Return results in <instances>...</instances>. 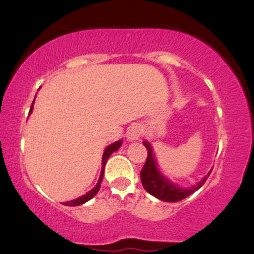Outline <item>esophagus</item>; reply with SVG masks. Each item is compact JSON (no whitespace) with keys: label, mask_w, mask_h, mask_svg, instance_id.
<instances>
[{"label":"esophagus","mask_w":254,"mask_h":254,"mask_svg":"<svg viewBox=\"0 0 254 254\" xmlns=\"http://www.w3.org/2000/svg\"><path fill=\"white\" fill-rule=\"evenodd\" d=\"M127 137L129 141H137L142 137V129L139 125H131L127 131Z\"/></svg>","instance_id":"esophagus-1"}]
</instances>
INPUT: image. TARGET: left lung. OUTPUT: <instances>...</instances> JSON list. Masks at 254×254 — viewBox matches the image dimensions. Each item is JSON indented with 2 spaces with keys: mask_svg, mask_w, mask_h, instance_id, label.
Masks as SVG:
<instances>
[{
  "mask_svg": "<svg viewBox=\"0 0 254 254\" xmlns=\"http://www.w3.org/2000/svg\"><path fill=\"white\" fill-rule=\"evenodd\" d=\"M143 144L148 150V157L143 168L141 171V180L145 191L148 193H150L151 196L156 197L157 199L164 200V202H179V200H182L184 198L190 196L193 192H196L199 188H202L204 183L208 179V177L210 176L211 172H209L208 176L204 177L197 185L192 186V188H179V186L171 183L168 179H166L160 173L159 170H157L155 159H154L151 145L147 141H144Z\"/></svg>",
  "mask_w": 254,
  "mask_h": 254,
  "instance_id": "1",
  "label": "left lung"
}]
</instances>
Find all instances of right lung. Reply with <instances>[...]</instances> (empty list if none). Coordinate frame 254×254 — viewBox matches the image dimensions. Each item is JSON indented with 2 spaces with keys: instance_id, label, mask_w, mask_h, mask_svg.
<instances>
[{
  "instance_id": "right-lung-1",
  "label": "right lung",
  "mask_w": 254,
  "mask_h": 254,
  "mask_svg": "<svg viewBox=\"0 0 254 254\" xmlns=\"http://www.w3.org/2000/svg\"><path fill=\"white\" fill-rule=\"evenodd\" d=\"M32 110H33V103L31 105V109H30V113L32 112ZM122 145V141H118V142H115V143L110 144L109 147L106 148L104 151V155H103V162H101V173H100V177H99V180L97 183V185H95V188H93L92 190H90L88 193H86L84 196L77 198V199H74L71 200V202H65L63 203L64 205H69V206H77V205H81V204H84L86 202H88L89 199H92L93 197L95 196V194L98 193L99 189H100V185H101V182H103V177H104V170H105V164H106L107 159H109L111 154L113 153V151H116L118 149L119 147Z\"/></svg>"
}]
</instances>
